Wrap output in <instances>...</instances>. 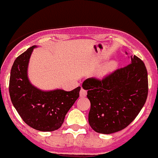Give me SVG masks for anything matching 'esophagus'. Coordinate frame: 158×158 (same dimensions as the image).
Returning <instances> with one entry per match:
<instances>
[{"label":"esophagus","mask_w":158,"mask_h":158,"mask_svg":"<svg viewBox=\"0 0 158 158\" xmlns=\"http://www.w3.org/2000/svg\"><path fill=\"white\" fill-rule=\"evenodd\" d=\"M86 94H87L86 90L81 88L80 90V97H81V98H84V97L86 96Z\"/></svg>","instance_id":"esophagus-1"}]
</instances>
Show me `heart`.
Instances as JSON below:
<instances>
[{"instance_id": "b5f03b06", "label": "heart", "mask_w": 158, "mask_h": 158, "mask_svg": "<svg viewBox=\"0 0 158 158\" xmlns=\"http://www.w3.org/2000/svg\"><path fill=\"white\" fill-rule=\"evenodd\" d=\"M117 67V63L114 61H111L109 63H107L101 67L100 69H99V71L97 73V74L99 76H104L109 72L113 71V69Z\"/></svg>"}]
</instances>
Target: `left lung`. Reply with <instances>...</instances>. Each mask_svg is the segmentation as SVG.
Segmentation results:
<instances>
[{
  "label": "left lung",
  "instance_id": "obj_1",
  "mask_svg": "<svg viewBox=\"0 0 158 158\" xmlns=\"http://www.w3.org/2000/svg\"><path fill=\"white\" fill-rule=\"evenodd\" d=\"M131 63L102 80L88 78L82 83L90 102L89 124L100 134L123 130L133 122L148 97V73L143 62L131 55Z\"/></svg>",
  "mask_w": 158,
  "mask_h": 158
}]
</instances>
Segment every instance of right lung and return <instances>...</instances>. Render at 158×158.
Segmentation results:
<instances>
[{
    "instance_id": "obj_1",
    "label": "right lung",
    "mask_w": 158,
    "mask_h": 158,
    "mask_svg": "<svg viewBox=\"0 0 158 158\" xmlns=\"http://www.w3.org/2000/svg\"><path fill=\"white\" fill-rule=\"evenodd\" d=\"M36 45L28 48L14 62L9 91L11 102L23 122L40 131L60 128L67 113L79 97L81 87L71 91H44L34 86L27 77L29 59Z\"/></svg>"
}]
</instances>
